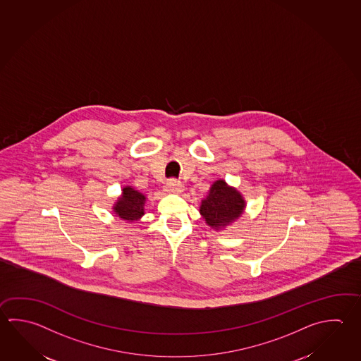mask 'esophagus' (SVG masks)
<instances>
[{"label":"esophagus","instance_id":"esophagus-1","mask_svg":"<svg viewBox=\"0 0 361 361\" xmlns=\"http://www.w3.org/2000/svg\"><path fill=\"white\" fill-rule=\"evenodd\" d=\"M164 190L167 191V192H170V194H180L181 191L184 190V185L181 184V183H178L176 180H170V181L166 184Z\"/></svg>","mask_w":361,"mask_h":361}]
</instances>
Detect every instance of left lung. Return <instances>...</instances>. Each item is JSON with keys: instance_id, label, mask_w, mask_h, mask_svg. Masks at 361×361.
Listing matches in <instances>:
<instances>
[{"instance_id": "left-lung-1", "label": "left lung", "mask_w": 361, "mask_h": 361, "mask_svg": "<svg viewBox=\"0 0 361 361\" xmlns=\"http://www.w3.org/2000/svg\"><path fill=\"white\" fill-rule=\"evenodd\" d=\"M245 208V200L235 188L217 180L200 204V214L214 230H221L238 219Z\"/></svg>"}]
</instances>
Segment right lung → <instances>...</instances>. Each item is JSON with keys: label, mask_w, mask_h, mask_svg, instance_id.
<instances>
[{"label": "right lung", "mask_w": 361, "mask_h": 361, "mask_svg": "<svg viewBox=\"0 0 361 361\" xmlns=\"http://www.w3.org/2000/svg\"><path fill=\"white\" fill-rule=\"evenodd\" d=\"M145 195L135 190L131 186H125L121 197L116 202L114 207L117 217L134 222L139 221L144 216V204H145Z\"/></svg>", "instance_id": "obj_1"}]
</instances>
